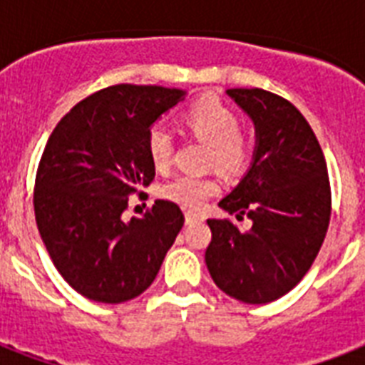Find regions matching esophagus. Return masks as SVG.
<instances>
[{
    "label": "esophagus",
    "instance_id": "1",
    "mask_svg": "<svg viewBox=\"0 0 365 365\" xmlns=\"http://www.w3.org/2000/svg\"><path fill=\"white\" fill-rule=\"evenodd\" d=\"M197 222H202V217L199 214H193V212H187L185 214V223H197Z\"/></svg>",
    "mask_w": 365,
    "mask_h": 365
}]
</instances>
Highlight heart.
<instances>
[{
	"label": "heart",
	"instance_id": "b5f03b06",
	"mask_svg": "<svg viewBox=\"0 0 365 365\" xmlns=\"http://www.w3.org/2000/svg\"><path fill=\"white\" fill-rule=\"evenodd\" d=\"M182 121L193 136L210 145V160L217 168L235 172L248 163L250 143L240 134L239 115L222 100L214 96L195 100L182 113ZM145 148L157 170L168 168L174 151V140L165 125H153L149 128ZM217 191L220 183L214 178L182 174L165 183L160 195L187 210H199Z\"/></svg>",
	"mask_w": 365,
	"mask_h": 365
}]
</instances>
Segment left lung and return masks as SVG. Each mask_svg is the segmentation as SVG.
<instances>
[{"instance_id":"obj_1","label":"left lung","mask_w":365,"mask_h":365,"mask_svg":"<svg viewBox=\"0 0 365 365\" xmlns=\"http://www.w3.org/2000/svg\"><path fill=\"white\" fill-rule=\"evenodd\" d=\"M254 121L252 165L220 200L237 220H208L212 242L205 259L210 277L235 299L263 305L295 288L320 252L331 214L322 148L301 111L263 88H229Z\"/></svg>"}]
</instances>
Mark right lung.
<instances>
[{
	"instance_id": "1",
	"label": "right lung",
	"mask_w": 365,
	"mask_h": 365,
	"mask_svg": "<svg viewBox=\"0 0 365 365\" xmlns=\"http://www.w3.org/2000/svg\"><path fill=\"white\" fill-rule=\"evenodd\" d=\"M185 94L108 87L73 106L48 138L34 191L37 229L54 267L87 299L125 303L143 294L182 231L183 214L170 200H155L130 222L123 212L155 178L148 130Z\"/></svg>"
}]
</instances>
